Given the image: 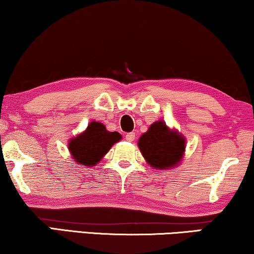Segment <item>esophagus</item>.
Here are the masks:
<instances>
[{
    "label": "esophagus",
    "instance_id": "obj_1",
    "mask_svg": "<svg viewBox=\"0 0 254 254\" xmlns=\"http://www.w3.org/2000/svg\"><path fill=\"white\" fill-rule=\"evenodd\" d=\"M126 140L129 141V142H133V141L135 140V133H127Z\"/></svg>",
    "mask_w": 254,
    "mask_h": 254
}]
</instances>
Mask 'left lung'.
Masks as SVG:
<instances>
[{
    "label": "left lung",
    "mask_w": 254,
    "mask_h": 254,
    "mask_svg": "<svg viewBox=\"0 0 254 254\" xmlns=\"http://www.w3.org/2000/svg\"><path fill=\"white\" fill-rule=\"evenodd\" d=\"M137 146L151 168L168 170L176 168L186 151V137L177 129L169 128L162 120L150 125L137 141Z\"/></svg>",
    "instance_id": "8db88e82"
}]
</instances>
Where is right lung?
<instances>
[{"instance_id":"add662e5","label":"right lung","mask_w":254,"mask_h":254,"mask_svg":"<svg viewBox=\"0 0 254 254\" xmlns=\"http://www.w3.org/2000/svg\"><path fill=\"white\" fill-rule=\"evenodd\" d=\"M121 139L123 136L118 131H108L104 124L91 121L83 133L68 140L67 148L74 162L94 167Z\"/></svg>"}]
</instances>
